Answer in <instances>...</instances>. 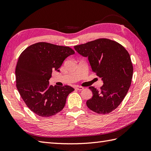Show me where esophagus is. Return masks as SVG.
Wrapping results in <instances>:
<instances>
[{
	"mask_svg": "<svg viewBox=\"0 0 151 151\" xmlns=\"http://www.w3.org/2000/svg\"><path fill=\"white\" fill-rule=\"evenodd\" d=\"M75 89L76 90H82L84 89V88L83 87H82V86H76L75 87Z\"/></svg>",
	"mask_w": 151,
	"mask_h": 151,
	"instance_id": "esophagus-1",
	"label": "esophagus"
}]
</instances>
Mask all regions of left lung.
<instances>
[{
    "mask_svg": "<svg viewBox=\"0 0 151 151\" xmlns=\"http://www.w3.org/2000/svg\"><path fill=\"white\" fill-rule=\"evenodd\" d=\"M78 54L88 58L93 72L101 78L100 90L89 87L92 97L87 107L98 114H108L116 109L128 93L133 76L130 55L124 47L108 38H98L74 46Z\"/></svg>",
    "mask_w": 151,
    "mask_h": 151,
    "instance_id": "left-lung-1",
    "label": "left lung"
}]
</instances>
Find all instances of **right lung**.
Segmentation results:
<instances>
[{
    "mask_svg": "<svg viewBox=\"0 0 151 151\" xmlns=\"http://www.w3.org/2000/svg\"><path fill=\"white\" fill-rule=\"evenodd\" d=\"M75 54L68 46L37 42L20 54L16 68V87L26 105L34 113L50 117L60 112L68 95L75 90L69 86L49 84L52 70L60 71L63 61Z\"/></svg>",
    "mask_w": 151,
    "mask_h": 151,
    "instance_id": "1",
    "label": "right lung"
}]
</instances>
